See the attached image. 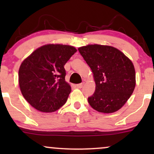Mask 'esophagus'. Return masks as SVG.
I'll list each match as a JSON object with an SVG mask.
<instances>
[{
    "label": "esophagus",
    "instance_id": "34e87169",
    "mask_svg": "<svg viewBox=\"0 0 154 154\" xmlns=\"http://www.w3.org/2000/svg\"><path fill=\"white\" fill-rule=\"evenodd\" d=\"M75 86H76V88H79V89H80V88H82V87H83V83L77 84V85H75Z\"/></svg>",
    "mask_w": 154,
    "mask_h": 154
}]
</instances>
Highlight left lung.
<instances>
[{"label":"left lung","instance_id":"1","mask_svg":"<svg viewBox=\"0 0 154 154\" xmlns=\"http://www.w3.org/2000/svg\"><path fill=\"white\" fill-rule=\"evenodd\" d=\"M93 73L95 92L88 97L94 110L110 113L119 110L133 92L135 70L132 61L112 46L98 44L79 48Z\"/></svg>","mask_w":154,"mask_h":154}]
</instances>
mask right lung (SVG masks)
<instances>
[{"instance_id":"obj_1","label":"right lung","mask_w":154,"mask_h":154,"mask_svg":"<svg viewBox=\"0 0 154 154\" xmlns=\"http://www.w3.org/2000/svg\"><path fill=\"white\" fill-rule=\"evenodd\" d=\"M76 51L71 45L47 44L23 61L19 69V84L31 106L41 112L51 113L65 104L71 88L65 81L64 66Z\"/></svg>"}]
</instances>
